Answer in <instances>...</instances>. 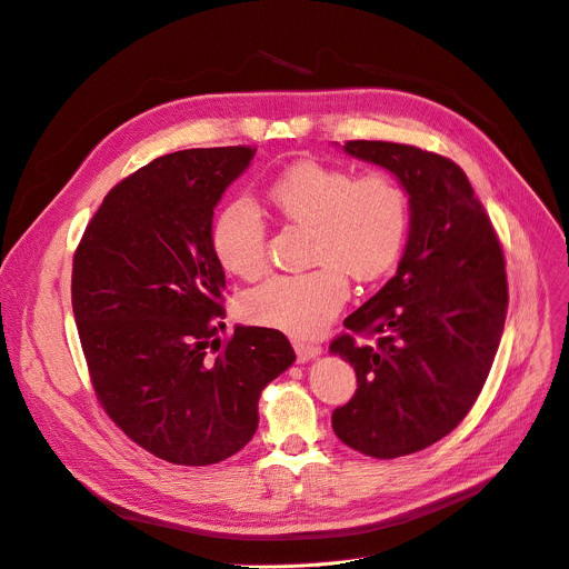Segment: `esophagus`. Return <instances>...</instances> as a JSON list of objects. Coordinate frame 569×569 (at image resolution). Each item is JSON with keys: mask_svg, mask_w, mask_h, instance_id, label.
Listing matches in <instances>:
<instances>
[{"mask_svg": "<svg viewBox=\"0 0 569 569\" xmlns=\"http://www.w3.org/2000/svg\"><path fill=\"white\" fill-rule=\"evenodd\" d=\"M293 350H296V357H298L300 363H305V361H309V359H317V357L323 352L321 346L307 343V341H293Z\"/></svg>", "mask_w": 569, "mask_h": 569, "instance_id": "esophagus-1", "label": "esophagus"}]
</instances>
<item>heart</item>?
I'll use <instances>...</instances> for the list:
<instances>
[{
    "mask_svg": "<svg viewBox=\"0 0 569 569\" xmlns=\"http://www.w3.org/2000/svg\"><path fill=\"white\" fill-rule=\"evenodd\" d=\"M271 210L307 226L313 271L271 276L243 300V313L289 337H317L350 296L346 272L372 282L393 269L409 232V199L389 176L355 178L323 162H298L267 187ZM219 264L256 278L267 264V226L258 208L237 199L219 210L210 230Z\"/></svg>",
    "mask_w": 569,
    "mask_h": 569,
    "instance_id": "heart-1",
    "label": "heart"
}]
</instances>
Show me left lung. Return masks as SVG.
<instances>
[{"label": "left lung", "mask_w": 569, "mask_h": 569, "mask_svg": "<svg viewBox=\"0 0 569 569\" xmlns=\"http://www.w3.org/2000/svg\"><path fill=\"white\" fill-rule=\"evenodd\" d=\"M343 151L398 178L409 232L396 276L343 321L377 341L343 335L330 346L357 372L332 427L348 448L396 459L448 436L481 393L507 319V273L459 164L396 142L352 140Z\"/></svg>", "instance_id": "obj_1"}]
</instances>
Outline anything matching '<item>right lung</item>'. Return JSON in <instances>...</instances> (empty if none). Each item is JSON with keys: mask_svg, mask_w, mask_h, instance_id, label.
<instances>
[{"mask_svg": "<svg viewBox=\"0 0 569 569\" xmlns=\"http://www.w3.org/2000/svg\"><path fill=\"white\" fill-rule=\"evenodd\" d=\"M256 149H187L114 184L72 269V309L99 402L140 448L176 466L239 452L258 402L296 352L269 328L217 332L226 273L210 230Z\"/></svg>", "mask_w": 569, "mask_h": 569, "instance_id": "add662e5", "label": "right lung"}]
</instances>
